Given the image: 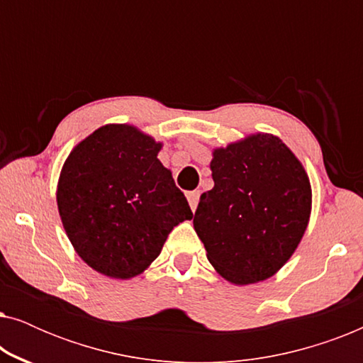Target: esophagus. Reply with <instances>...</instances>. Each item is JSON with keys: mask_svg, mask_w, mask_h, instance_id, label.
I'll return each mask as SVG.
<instances>
[{"mask_svg": "<svg viewBox=\"0 0 363 363\" xmlns=\"http://www.w3.org/2000/svg\"><path fill=\"white\" fill-rule=\"evenodd\" d=\"M200 195H201V191H200V190H193V191H188V193H186L188 203H190V208H191L193 211L196 210L198 201H200Z\"/></svg>", "mask_w": 363, "mask_h": 363, "instance_id": "1", "label": "esophagus"}]
</instances>
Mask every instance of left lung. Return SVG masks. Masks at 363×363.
<instances>
[{
	"label": "left lung",
	"mask_w": 363,
	"mask_h": 363,
	"mask_svg": "<svg viewBox=\"0 0 363 363\" xmlns=\"http://www.w3.org/2000/svg\"><path fill=\"white\" fill-rule=\"evenodd\" d=\"M213 190L193 218L208 261L233 284L276 274L296 251L311 215L309 177L282 140L256 133L213 152Z\"/></svg>",
	"instance_id": "obj_1"
}]
</instances>
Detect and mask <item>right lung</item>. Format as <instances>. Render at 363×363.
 <instances>
[{
	"instance_id": "1",
	"label": "right lung",
	"mask_w": 363,
	"mask_h": 363,
	"mask_svg": "<svg viewBox=\"0 0 363 363\" xmlns=\"http://www.w3.org/2000/svg\"><path fill=\"white\" fill-rule=\"evenodd\" d=\"M162 143L132 125H104L64 162L57 208L77 255L92 269L130 279L150 266L178 223L193 213Z\"/></svg>"
}]
</instances>
